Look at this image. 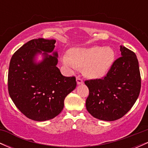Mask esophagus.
<instances>
[{
  "instance_id": "obj_1",
  "label": "esophagus",
  "mask_w": 148,
  "mask_h": 148,
  "mask_svg": "<svg viewBox=\"0 0 148 148\" xmlns=\"http://www.w3.org/2000/svg\"><path fill=\"white\" fill-rule=\"evenodd\" d=\"M76 83H77L78 85L83 84H84V81H83L82 79H81L79 76H77V77H76Z\"/></svg>"
}]
</instances>
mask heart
Segmentation results:
<instances>
[{
    "mask_svg": "<svg viewBox=\"0 0 148 148\" xmlns=\"http://www.w3.org/2000/svg\"><path fill=\"white\" fill-rule=\"evenodd\" d=\"M115 60V53L110 47L99 46L73 49L69 56L62 58L63 64L72 69L83 67L85 74L92 79L104 76L111 68Z\"/></svg>",
    "mask_w": 148,
    "mask_h": 148,
    "instance_id": "heart-1",
    "label": "heart"
}]
</instances>
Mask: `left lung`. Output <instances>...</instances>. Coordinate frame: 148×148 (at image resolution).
Instances as JSON below:
<instances>
[{
    "label": "left lung",
    "mask_w": 148,
    "mask_h": 148,
    "mask_svg": "<svg viewBox=\"0 0 148 148\" xmlns=\"http://www.w3.org/2000/svg\"><path fill=\"white\" fill-rule=\"evenodd\" d=\"M121 57L113 62L106 76L88 80L87 111L94 118L114 121L123 117L138 99L141 86L138 61L133 51L120 46Z\"/></svg>",
    "instance_id": "1"
}]
</instances>
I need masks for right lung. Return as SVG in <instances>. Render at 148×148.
I'll list each match as a JSON object with an SVG mask.
<instances>
[{
	"label": "right lung",
	"instance_id": "add662e5",
	"mask_svg": "<svg viewBox=\"0 0 148 148\" xmlns=\"http://www.w3.org/2000/svg\"><path fill=\"white\" fill-rule=\"evenodd\" d=\"M55 43V40L44 38L30 40L13 54L10 62V97L23 115L35 121L56 117L63 109L65 97L76 86L74 76H64L56 67ZM39 54L43 59L37 63Z\"/></svg>",
	"mask_w": 148,
	"mask_h": 148
}]
</instances>
